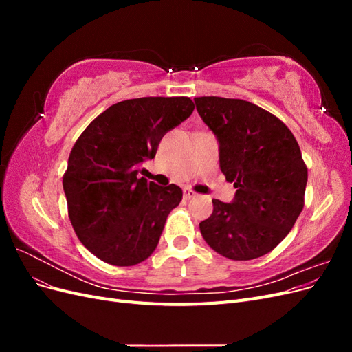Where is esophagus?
I'll use <instances>...</instances> for the list:
<instances>
[{
	"instance_id": "34e87169",
	"label": "esophagus",
	"mask_w": 352,
	"mask_h": 352,
	"mask_svg": "<svg viewBox=\"0 0 352 352\" xmlns=\"http://www.w3.org/2000/svg\"><path fill=\"white\" fill-rule=\"evenodd\" d=\"M184 197L186 198V199H190V198H194V197H197V194L194 192L192 189H189V188H185L184 189Z\"/></svg>"
}]
</instances>
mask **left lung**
<instances>
[{"instance_id": "left-lung-1", "label": "left lung", "mask_w": 352, "mask_h": 352, "mask_svg": "<svg viewBox=\"0 0 352 352\" xmlns=\"http://www.w3.org/2000/svg\"><path fill=\"white\" fill-rule=\"evenodd\" d=\"M194 101L219 142L220 170L236 188L230 202L212 199L201 235L223 257L258 258L278 247L302 211L308 173L300 145L278 117L250 101Z\"/></svg>"}]
</instances>
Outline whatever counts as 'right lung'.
<instances>
[{"label":"right lung","instance_id":"add662e5","mask_svg":"<svg viewBox=\"0 0 352 352\" xmlns=\"http://www.w3.org/2000/svg\"><path fill=\"white\" fill-rule=\"evenodd\" d=\"M194 111L188 97L117 102L83 131L63 177L69 217L79 241L113 265H135L155 250L182 189L138 177L162 138Z\"/></svg>","mask_w":352,"mask_h":352}]
</instances>
